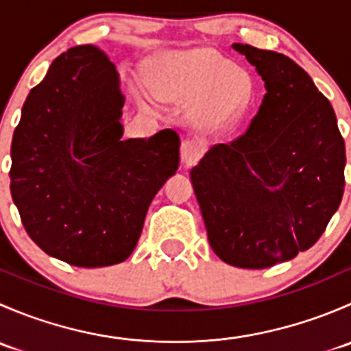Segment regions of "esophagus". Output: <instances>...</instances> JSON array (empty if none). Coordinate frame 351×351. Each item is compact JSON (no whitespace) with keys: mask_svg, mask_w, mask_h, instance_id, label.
<instances>
[{"mask_svg":"<svg viewBox=\"0 0 351 351\" xmlns=\"http://www.w3.org/2000/svg\"><path fill=\"white\" fill-rule=\"evenodd\" d=\"M202 153H204V146L197 141H183L182 143V159L186 165L195 162Z\"/></svg>","mask_w":351,"mask_h":351,"instance_id":"obj_1","label":"esophagus"}]
</instances>
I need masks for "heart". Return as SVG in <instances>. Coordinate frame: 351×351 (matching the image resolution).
<instances>
[{
    "label": "heart",
    "mask_w": 351,
    "mask_h": 351,
    "mask_svg": "<svg viewBox=\"0 0 351 351\" xmlns=\"http://www.w3.org/2000/svg\"><path fill=\"white\" fill-rule=\"evenodd\" d=\"M151 80L162 100H190L189 120L207 132L238 123L253 105L256 91L246 69L208 45L165 56Z\"/></svg>",
    "instance_id": "1"
}]
</instances>
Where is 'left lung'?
<instances>
[{"label":"left lung","instance_id":"8db88e82","mask_svg":"<svg viewBox=\"0 0 351 351\" xmlns=\"http://www.w3.org/2000/svg\"><path fill=\"white\" fill-rule=\"evenodd\" d=\"M263 101L250 129L215 144L190 171L208 243L238 268L289 261L313 246L339 207L345 141L335 110L297 62L247 44Z\"/></svg>","mask_w":351,"mask_h":351}]
</instances>
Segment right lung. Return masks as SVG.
Listing matches in <instances>:
<instances>
[{
  "mask_svg": "<svg viewBox=\"0 0 351 351\" xmlns=\"http://www.w3.org/2000/svg\"><path fill=\"white\" fill-rule=\"evenodd\" d=\"M115 66L93 45L54 59L12 141V197L42 251L81 268L125 261L147 208L180 165V137L122 141Z\"/></svg>",
  "mask_w": 351,
  "mask_h": 351,
  "instance_id": "1",
  "label": "right lung"
}]
</instances>
